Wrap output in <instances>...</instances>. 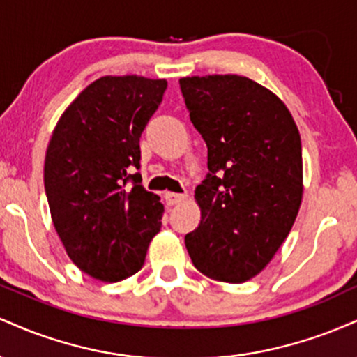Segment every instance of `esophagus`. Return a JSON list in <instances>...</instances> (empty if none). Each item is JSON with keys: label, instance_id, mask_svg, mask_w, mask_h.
Masks as SVG:
<instances>
[{"label": "esophagus", "instance_id": "esophagus-1", "mask_svg": "<svg viewBox=\"0 0 357 357\" xmlns=\"http://www.w3.org/2000/svg\"><path fill=\"white\" fill-rule=\"evenodd\" d=\"M166 198V203L169 204V206H174V204H179L181 202H184V199L188 198V195H181V192H166L165 195Z\"/></svg>", "mask_w": 357, "mask_h": 357}]
</instances>
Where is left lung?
Returning <instances> with one entry per match:
<instances>
[{
    "label": "left lung",
    "instance_id": "obj_1",
    "mask_svg": "<svg viewBox=\"0 0 357 357\" xmlns=\"http://www.w3.org/2000/svg\"><path fill=\"white\" fill-rule=\"evenodd\" d=\"M210 173L196 186L202 221L184 236L192 265L240 284L268 265L302 202L301 134L275 93L240 75L179 80Z\"/></svg>",
    "mask_w": 357,
    "mask_h": 357
}]
</instances>
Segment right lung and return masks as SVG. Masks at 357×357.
Instances as JSON below:
<instances>
[{
  "mask_svg": "<svg viewBox=\"0 0 357 357\" xmlns=\"http://www.w3.org/2000/svg\"><path fill=\"white\" fill-rule=\"evenodd\" d=\"M166 80L100 77L68 105L45 155V192L68 257L82 272L119 282L144 265L165 206L146 191L142 130Z\"/></svg>",
  "mask_w": 357,
  "mask_h": 357,
  "instance_id": "1",
  "label": "right lung"
}]
</instances>
